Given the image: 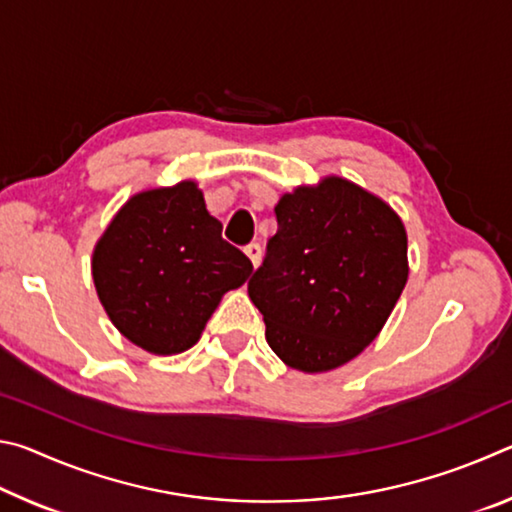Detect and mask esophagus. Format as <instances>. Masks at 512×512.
<instances>
[{
	"label": "esophagus",
	"instance_id": "esophagus-1",
	"mask_svg": "<svg viewBox=\"0 0 512 512\" xmlns=\"http://www.w3.org/2000/svg\"><path fill=\"white\" fill-rule=\"evenodd\" d=\"M244 250H246V255H248L250 262H253V266H257L259 259H262V246H259V244H248Z\"/></svg>",
	"mask_w": 512,
	"mask_h": 512
}]
</instances>
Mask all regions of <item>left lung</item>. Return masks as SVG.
<instances>
[{
	"label": "left lung",
	"mask_w": 512,
	"mask_h": 512,
	"mask_svg": "<svg viewBox=\"0 0 512 512\" xmlns=\"http://www.w3.org/2000/svg\"><path fill=\"white\" fill-rule=\"evenodd\" d=\"M275 216L277 232L248 282L266 341L289 368H339L375 341L402 296L404 223L339 176L284 194Z\"/></svg>",
	"instance_id": "1"
}]
</instances>
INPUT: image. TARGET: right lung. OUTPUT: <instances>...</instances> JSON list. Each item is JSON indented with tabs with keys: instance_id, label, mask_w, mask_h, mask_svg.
Returning a JSON list of instances; mask_svg holds the SVG:
<instances>
[{
	"instance_id": "1",
	"label": "right lung",
	"mask_w": 512,
	"mask_h": 512,
	"mask_svg": "<svg viewBox=\"0 0 512 512\" xmlns=\"http://www.w3.org/2000/svg\"><path fill=\"white\" fill-rule=\"evenodd\" d=\"M221 228L194 180L135 194L110 221L94 246V287L112 325L137 348L189 350L223 293L253 273Z\"/></svg>"
}]
</instances>
